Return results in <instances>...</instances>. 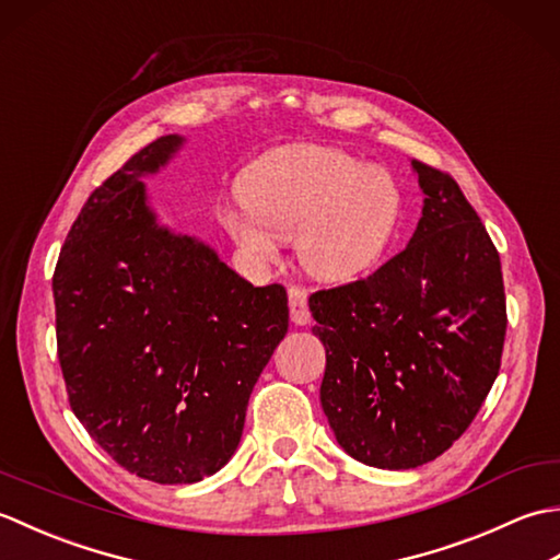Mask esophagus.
I'll list each match as a JSON object with an SVG mask.
<instances>
[{"instance_id": "obj_1", "label": "esophagus", "mask_w": 560, "mask_h": 560, "mask_svg": "<svg viewBox=\"0 0 560 560\" xmlns=\"http://www.w3.org/2000/svg\"><path fill=\"white\" fill-rule=\"evenodd\" d=\"M289 307L291 319L295 325H311V307H307V291L301 287L289 289Z\"/></svg>"}]
</instances>
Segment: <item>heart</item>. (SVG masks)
Here are the masks:
<instances>
[{"instance_id":"1","label":"heart","mask_w":560,"mask_h":560,"mask_svg":"<svg viewBox=\"0 0 560 560\" xmlns=\"http://www.w3.org/2000/svg\"><path fill=\"white\" fill-rule=\"evenodd\" d=\"M243 209L221 223L243 253L269 265L279 237L295 235V253L315 279L349 283L385 259L401 223V189L377 165L317 144L273 149L241 183Z\"/></svg>"}]
</instances>
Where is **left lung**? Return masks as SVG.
Instances as JSON below:
<instances>
[{
	"instance_id": "1",
	"label": "left lung",
	"mask_w": 560,
	"mask_h": 560,
	"mask_svg": "<svg viewBox=\"0 0 560 560\" xmlns=\"http://www.w3.org/2000/svg\"><path fill=\"white\" fill-rule=\"evenodd\" d=\"M425 195L409 245L368 279L311 295L327 351L319 401L368 467L416 469L467 431L501 368V257L459 185L411 161Z\"/></svg>"
}]
</instances>
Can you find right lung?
Listing matches in <instances>:
<instances>
[{"label": "right lung", "mask_w": 560, "mask_h": 560, "mask_svg": "<svg viewBox=\"0 0 560 560\" xmlns=\"http://www.w3.org/2000/svg\"><path fill=\"white\" fill-rule=\"evenodd\" d=\"M183 144L151 141L93 189L52 277L71 411L120 467L156 483H197L233 457L289 331L287 289L253 287L156 221L141 177Z\"/></svg>", "instance_id": "add662e5"}]
</instances>
